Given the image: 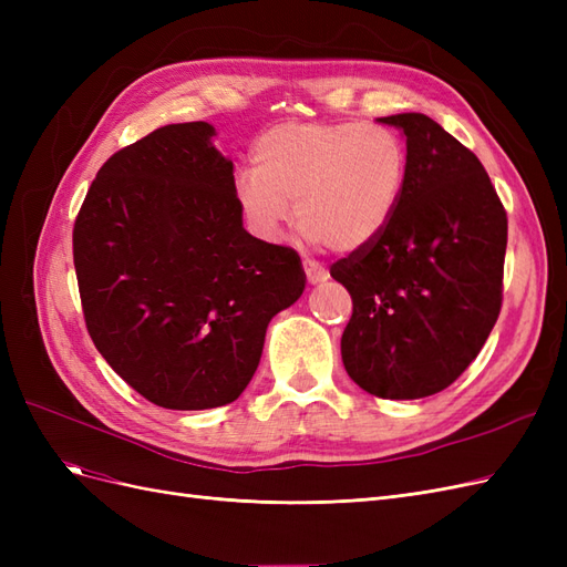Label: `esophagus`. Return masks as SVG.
<instances>
[{
	"label": "esophagus",
	"instance_id": "34e87169",
	"mask_svg": "<svg viewBox=\"0 0 567 567\" xmlns=\"http://www.w3.org/2000/svg\"><path fill=\"white\" fill-rule=\"evenodd\" d=\"M302 267H305V277L310 284H321V281L329 279V271H326L321 265H317L312 260H305Z\"/></svg>",
	"mask_w": 567,
	"mask_h": 567
}]
</instances>
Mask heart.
<instances>
[{
	"label": "heart",
	"mask_w": 567,
	"mask_h": 567,
	"mask_svg": "<svg viewBox=\"0 0 567 567\" xmlns=\"http://www.w3.org/2000/svg\"><path fill=\"white\" fill-rule=\"evenodd\" d=\"M409 179L404 136L385 125L281 123L257 136L252 169L234 182L238 213L274 241L290 219L310 244L354 252L379 238Z\"/></svg>",
	"instance_id": "1"
}]
</instances>
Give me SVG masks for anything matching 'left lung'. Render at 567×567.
<instances>
[{"instance_id": "obj_1", "label": "left lung", "mask_w": 567, "mask_h": 567, "mask_svg": "<svg viewBox=\"0 0 567 567\" xmlns=\"http://www.w3.org/2000/svg\"><path fill=\"white\" fill-rule=\"evenodd\" d=\"M400 127L409 179L388 229L331 265L352 296L340 352L375 398L419 400L450 388L502 312L508 219L473 151L423 113Z\"/></svg>"}]
</instances>
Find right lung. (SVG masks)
Wrapping results in <instances>:
<instances>
[{
    "label": "right lung",
    "instance_id": "obj_1",
    "mask_svg": "<svg viewBox=\"0 0 567 567\" xmlns=\"http://www.w3.org/2000/svg\"><path fill=\"white\" fill-rule=\"evenodd\" d=\"M208 123L165 125L101 165L75 219L87 331L148 402H234L260 364L267 323L305 290L293 248L250 236L234 163Z\"/></svg>",
    "mask_w": 567,
    "mask_h": 567
}]
</instances>
